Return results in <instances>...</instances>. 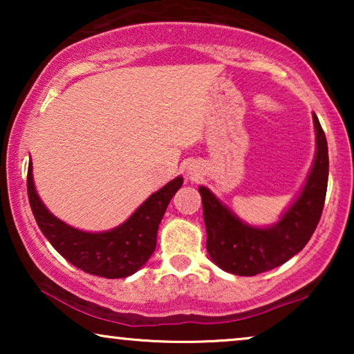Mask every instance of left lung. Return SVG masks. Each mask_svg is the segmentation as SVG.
Segmentation results:
<instances>
[{
	"label": "left lung",
	"mask_w": 354,
	"mask_h": 354,
	"mask_svg": "<svg viewBox=\"0 0 354 354\" xmlns=\"http://www.w3.org/2000/svg\"><path fill=\"white\" fill-rule=\"evenodd\" d=\"M316 158L301 193L272 227H251L241 222L206 187H200L206 225V250L211 259L235 275H256L287 263L308 243L321 221L328 180L326 133L313 114Z\"/></svg>",
	"instance_id": "8db88e82"
}]
</instances>
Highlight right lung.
<instances>
[{
  "mask_svg": "<svg viewBox=\"0 0 354 354\" xmlns=\"http://www.w3.org/2000/svg\"><path fill=\"white\" fill-rule=\"evenodd\" d=\"M176 177L153 193L124 224L108 232L90 234L64 224L46 209L33 185L32 162L27 172V193L32 212L43 235L62 258L86 274L124 279L137 272L156 248L158 229L169 201L182 187Z\"/></svg>",
  "mask_w": 354,
  "mask_h": 354,
  "instance_id": "1",
  "label": "right lung"
}]
</instances>
